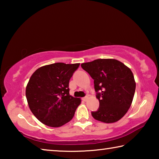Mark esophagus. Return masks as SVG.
Here are the masks:
<instances>
[{
    "mask_svg": "<svg viewBox=\"0 0 159 159\" xmlns=\"http://www.w3.org/2000/svg\"><path fill=\"white\" fill-rule=\"evenodd\" d=\"M88 96H85V97H84V98H83V100L84 101V102H86L88 100Z\"/></svg>",
    "mask_w": 159,
    "mask_h": 159,
    "instance_id": "esophagus-1",
    "label": "esophagus"
}]
</instances>
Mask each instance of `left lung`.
I'll list each match as a JSON object with an SVG mask.
<instances>
[{"label": "left lung", "mask_w": 159, "mask_h": 159, "mask_svg": "<svg viewBox=\"0 0 159 159\" xmlns=\"http://www.w3.org/2000/svg\"><path fill=\"white\" fill-rule=\"evenodd\" d=\"M81 67L94 80L99 107L92 111L95 119L107 123L120 120L130 108L135 91L131 70L114 59H98L81 64Z\"/></svg>", "instance_id": "left-lung-1"}]
</instances>
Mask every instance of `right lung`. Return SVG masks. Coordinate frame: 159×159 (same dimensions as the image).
I'll use <instances>...</instances> for the list:
<instances>
[{"instance_id":"obj_1","label":"right lung","mask_w":159,"mask_h":159,"mask_svg":"<svg viewBox=\"0 0 159 159\" xmlns=\"http://www.w3.org/2000/svg\"><path fill=\"white\" fill-rule=\"evenodd\" d=\"M79 65L55 63L40 67L32 74L26 97L31 112L42 123L60 127L74 117L80 99L69 95V83Z\"/></svg>"}]
</instances>
